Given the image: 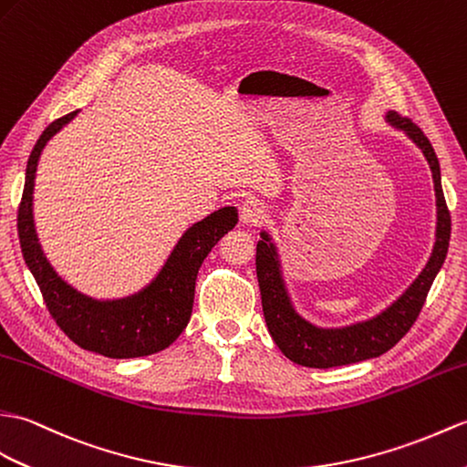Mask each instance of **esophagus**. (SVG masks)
I'll use <instances>...</instances> for the list:
<instances>
[{"label":"esophagus","instance_id":"obj_1","mask_svg":"<svg viewBox=\"0 0 467 467\" xmlns=\"http://www.w3.org/2000/svg\"><path fill=\"white\" fill-rule=\"evenodd\" d=\"M263 204H260L258 201L254 199H246L243 204H241V223L246 224V226H254L258 224L260 221H263Z\"/></svg>","mask_w":467,"mask_h":467}]
</instances>
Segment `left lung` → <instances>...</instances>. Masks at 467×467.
I'll list each match as a JSON object with an SVG mask.
<instances>
[{"label": "left lung", "instance_id": "8db88e82", "mask_svg": "<svg viewBox=\"0 0 467 467\" xmlns=\"http://www.w3.org/2000/svg\"><path fill=\"white\" fill-rule=\"evenodd\" d=\"M386 121L400 129V131H404L428 159L438 207L436 243H433L430 260L424 270L418 275V278L406 288L402 296L394 300L378 317L342 328H320L302 318L295 306H292L276 246L266 231L260 233L263 241H258L256 244V276L260 286V298H263L266 327L280 352L300 366H344L362 362L368 360V358H376L388 352L392 346L404 338V334L416 322L418 314L426 302L433 278H436L443 260H446L451 234V219L441 191L438 157L433 153V147L424 131L416 123H411L408 117H400L394 111H388Z\"/></svg>", "mask_w": 467, "mask_h": 467}]
</instances>
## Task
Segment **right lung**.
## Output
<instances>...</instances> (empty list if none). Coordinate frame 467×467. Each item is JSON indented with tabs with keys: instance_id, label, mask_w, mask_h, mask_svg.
Wrapping results in <instances>:
<instances>
[{
	"instance_id": "obj_1",
	"label": "right lung",
	"mask_w": 467,
	"mask_h": 467,
	"mask_svg": "<svg viewBox=\"0 0 467 467\" xmlns=\"http://www.w3.org/2000/svg\"><path fill=\"white\" fill-rule=\"evenodd\" d=\"M79 111L53 121L31 150L17 211V233L26 265L57 327L83 350L107 358H139L169 348L187 328L194 302V283L211 248L234 229L238 213L223 207L184 231L159 275L143 290L117 300L81 295L53 270L41 251L34 223V184L43 147Z\"/></svg>"
}]
</instances>
